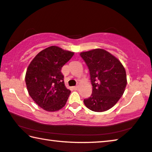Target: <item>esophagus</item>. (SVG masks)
I'll list each match as a JSON object with an SVG mask.
<instances>
[{
	"mask_svg": "<svg viewBox=\"0 0 152 152\" xmlns=\"http://www.w3.org/2000/svg\"><path fill=\"white\" fill-rule=\"evenodd\" d=\"M73 89H74V90H77V89H78V86H75V87H73Z\"/></svg>",
	"mask_w": 152,
	"mask_h": 152,
	"instance_id": "obj_1",
	"label": "esophagus"
}]
</instances>
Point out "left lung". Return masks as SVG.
I'll return each instance as SVG.
<instances>
[{
  "mask_svg": "<svg viewBox=\"0 0 152 152\" xmlns=\"http://www.w3.org/2000/svg\"><path fill=\"white\" fill-rule=\"evenodd\" d=\"M89 70L92 94L84 104L92 111L104 112L116 104L127 85L126 72L120 61L105 50L80 54Z\"/></svg>",
  "mask_w": 152,
  "mask_h": 152,
  "instance_id": "obj_1",
  "label": "left lung"
}]
</instances>
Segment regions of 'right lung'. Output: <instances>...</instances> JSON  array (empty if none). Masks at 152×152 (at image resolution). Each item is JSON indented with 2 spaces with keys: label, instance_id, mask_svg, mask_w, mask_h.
I'll list each match as a JSON object with an SVG mask.
<instances>
[{
  "label": "right lung",
  "instance_id": "add662e5",
  "mask_svg": "<svg viewBox=\"0 0 152 152\" xmlns=\"http://www.w3.org/2000/svg\"><path fill=\"white\" fill-rule=\"evenodd\" d=\"M74 54L58 46H50L39 52L27 68L25 82L29 96L46 111H57L67 102L71 91L65 86L61 70Z\"/></svg>",
  "mask_w": 152,
  "mask_h": 152
}]
</instances>
